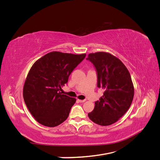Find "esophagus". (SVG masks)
Listing matches in <instances>:
<instances>
[{
	"mask_svg": "<svg viewBox=\"0 0 160 160\" xmlns=\"http://www.w3.org/2000/svg\"><path fill=\"white\" fill-rule=\"evenodd\" d=\"M85 101H86L85 99H83V100H81V99H77V101H78V102H79V103H84Z\"/></svg>",
	"mask_w": 160,
	"mask_h": 160,
	"instance_id": "1",
	"label": "esophagus"
}]
</instances>
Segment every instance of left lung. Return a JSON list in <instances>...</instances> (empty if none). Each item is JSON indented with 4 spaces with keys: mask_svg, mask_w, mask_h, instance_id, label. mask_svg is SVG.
<instances>
[{
    "mask_svg": "<svg viewBox=\"0 0 160 160\" xmlns=\"http://www.w3.org/2000/svg\"><path fill=\"white\" fill-rule=\"evenodd\" d=\"M87 59L95 67L98 87L104 90L88 116L94 123L107 126L118 122L129 109L134 95L132 80L127 67L109 52L90 53Z\"/></svg>",
    "mask_w": 160,
    "mask_h": 160,
    "instance_id": "8db88e82",
    "label": "left lung"
}]
</instances>
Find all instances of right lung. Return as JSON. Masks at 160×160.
<instances>
[{
    "label": "right lung",
    "mask_w": 160,
    "mask_h": 160,
    "mask_svg": "<svg viewBox=\"0 0 160 160\" xmlns=\"http://www.w3.org/2000/svg\"><path fill=\"white\" fill-rule=\"evenodd\" d=\"M85 56L53 51L32 65L24 85L23 98L38 123L53 128L68 118L76 99L62 94L61 88Z\"/></svg>",
    "instance_id": "add662e5"
}]
</instances>
